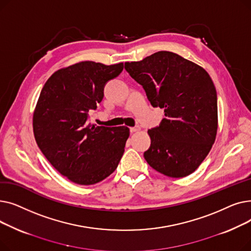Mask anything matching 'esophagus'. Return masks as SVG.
Instances as JSON below:
<instances>
[{
	"label": "esophagus",
	"mask_w": 251,
	"mask_h": 251,
	"mask_svg": "<svg viewBox=\"0 0 251 251\" xmlns=\"http://www.w3.org/2000/svg\"><path fill=\"white\" fill-rule=\"evenodd\" d=\"M140 130V127L139 126H135V127H131L130 128V132L133 133V132H137V131Z\"/></svg>",
	"instance_id": "1"
}]
</instances>
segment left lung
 Masks as SVG:
<instances>
[{
  "label": "left lung",
  "mask_w": 251,
  "mask_h": 251,
  "mask_svg": "<svg viewBox=\"0 0 251 251\" xmlns=\"http://www.w3.org/2000/svg\"><path fill=\"white\" fill-rule=\"evenodd\" d=\"M125 69L143 86L152 107L165 109L161 125L148 131L151 144L144 159L165 176L190 175L208 154L218 132L212 78L200 65L167 50L126 62Z\"/></svg>",
  "instance_id": "8db88e82"
}]
</instances>
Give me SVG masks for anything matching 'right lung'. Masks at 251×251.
<instances>
[{"mask_svg":"<svg viewBox=\"0 0 251 251\" xmlns=\"http://www.w3.org/2000/svg\"><path fill=\"white\" fill-rule=\"evenodd\" d=\"M123 63L82 61L59 69L45 83L33 112L35 141L58 172L79 185L109 177L123 155L129 128L88 123L89 110L103 98V86Z\"/></svg>","mask_w":251,"mask_h":251,"instance_id":"add662e5","label":"right lung"}]
</instances>
